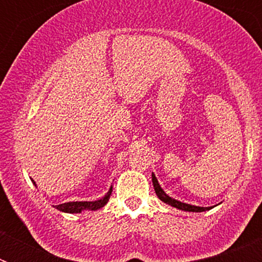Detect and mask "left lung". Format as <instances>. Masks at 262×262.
<instances>
[{
  "instance_id": "obj_1",
  "label": "left lung",
  "mask_w": 262,
  "mask_h": 262,
  "mask_svg": "<svg viewBox=\"0 0 262 262\" xmlns=\"http://www.w3.org/2000/svg\"><path fill=\"white\" fill-rule=\"evenodd\" d=\"M152 182H154V187H155V191H156L157 196H159L160 200L163 201V202H165L166 205L173 206V207H176V209H178V210H184V211H191V212H202V211H206V210L211 209V207H200V206L187 205V203L180 202V201H176V200H173V198H170V196H169L168 194H165V191L161 189L159 181H157L156 176H155L154 173H152Z\"/></svg>"
}]
</instances>
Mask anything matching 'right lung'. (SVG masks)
<instances>
[{
	"label": "right lung",
	"instance_id": "right-lung-1",
	"mask_svg": "<svg viewBox=\"0 0 262 262\" xmlns=\"http://www.w3.org/2000/svg\"><path fill=\"white\" fill-rule=\"evenodd\" d=\"M34 185H35V182H34ZM111 191H113V187H110V190L107 191V194L103 198L98 201H93V202H67L55 206V207L60 210V211L69 212V214H78V212L82 211H96V210L101 209V207H103L107 203L108 198L111 195Z\"/></svg>",
	"mask_w": 262,
	"mask_h": 262
}]
</instances>
